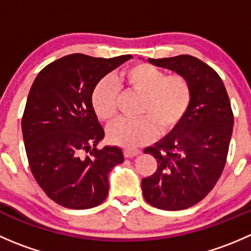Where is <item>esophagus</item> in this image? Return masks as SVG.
Masks as SVG:
<instances>
[{"instance_id":"1","label":"esophagus","mask_w":251,"mask_h":251,"mask_svg":"<svg viewBox=\"0 0 251 251\" xmlns=\"http://www.w3.org/2000/svg\"><path fill=\"white\" fill-rule=\"evenodd\" d=\"M141 154V151H137V149H125L124 151V155L125 158H133V156H137Z\"/></svg>"}]
</instances>
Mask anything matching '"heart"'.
I'll return each mask as SVG.
<instances>
[{"mask_svg":"<svg viewBox=\"0 0 251 251\" xmlns=\"http://www.w3.org/2000/svg\"><path fill=\"white\" fill-rule=\"evenodd\" d=\"M116 80L133 93L141 96L137 115L130 120L120 119L108 128L110 143L133 149L154 140L156 133L171 132L188 111L192 100L189 82L182 75H165L154 65L140 63L121 70ZM118 87L104 77L95 86L91 104L96 115L110 121L118 111Z\"/></svg>","mask_w":251,"mask_h":251,"instance_id":"1","label":"heart"}]
</instances>
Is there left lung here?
Masks as SVG:
<instances>
[{
    "label": "left lung",
    "mask_w": 251,
    "mask_h": 251,
    "mask_svg": "<svg viewBox=\"0 0 251 251\" xmlns=\"http://www.w3.org/2000/svg\"><path fill=\"white\" fill-rule=\"evenodd\" d=\"M148 62L186 77L192 100L183 120L144 149L158 168L142 179V193L158 209H188L210 193L226 165L234 120L231 103L219 74L198 58L181 54Z\"/></svg>",
    "instance_id": "obj_1"
}]
</instances>
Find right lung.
Returning a JSON list of instances; mask_svg holds the SVG:
<instances>
[{"label": "right lung", "mask_w": 251, "mask_h": 251, "mask_svg": "<svg viewBox=\"0 0 251 251\" xmlns=\"http://www.w3.org/2000/svg\"><path fill=\"white\" fill-rule=\"evenodd\" d=\"M131 58L65 55L45 67L30 88L22 119L30 170L48 198L62 206L90 209L107 198L108 176L124 154L115 146L97 148L104 130L91 95L108 73Z\"/></svg>", "instance_id": "1"}]
</instances>
